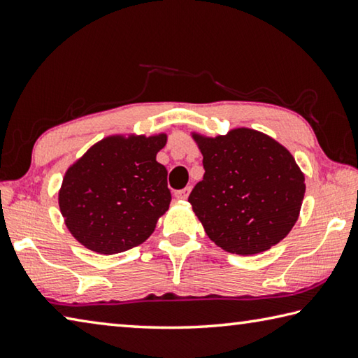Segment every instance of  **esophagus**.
I'll use <instances>...</instances> for the list:
<instances>
[{
	"label": "esophagus",
	"instance_id": "34e87169",
	"mask_svg": "<svg viewBox=\"0 0 358 358\" xmlns=\"http://www.w3.org/2000/svg\"><path fill=\"white\" fill-rule=\"evenodd\" d=\"M190 187H185V189H182V190H178L174 193V196L178 198V199H187L189 198V195H190Z\"/></svg>",
	"mask_w": 358,
	"mask_h": 358
}]
</instances>
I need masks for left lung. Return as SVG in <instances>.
I'll list each match as a JSON object with an SVG mask.
<instances>
[{
    "mask_svg": "<svg viewBox=\"0 0 358 358\" xmlns=\"http://www.w3.org/2000/svg\"><path fill=\"white\" fill-rule=\"evenodd\" d=\"M195 140L204 178L189 203L209 239L243 256L283 241L297 222L305 193V178L289 150L250 129Z\"/></svg>",
    "mask_w": 358,
    "mask_h": 358,
    "instance_id": "8db88e82",
    "label": "left lung"
}]
</instances>
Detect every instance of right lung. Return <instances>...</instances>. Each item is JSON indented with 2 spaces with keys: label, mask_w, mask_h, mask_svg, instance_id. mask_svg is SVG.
<instances>
[{
  "label": "right lung",
  "mask_w": 358,
  "mask_h": 358,
  "mask_svg": "<svg viewBox=\"0 0 358 358\" xmlns=\"http://www.w3.org/2000/svg\"><path fill=\"white\" fill-rule=\"evenodd\" d=\"M166 135L105 138L67 169L59 209L72 236L100 255L138 247L171 203L166 168L155 160Z\"/></svg>",
  "instance_id": "add662e5"
}]
</instances>
